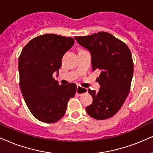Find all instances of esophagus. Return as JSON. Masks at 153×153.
I'll list each match as a JSON object with an SVG mask.
<instances>
[{
  "label": "esophagus",
  "instance_id": "34e87169",
  "mask_svg": "<svg viewBox=\"0 0 153 153\" xmlns=\"http://www.w3.org/2000/svg\"><path fill=\"white\" fill-rule=\"evenodd\" d=\"M87 91H88L87 88L82 87V86H79V85L77 86V87H76V94H78L79 96H81V95H82V94L87 93Z\"/></svg>",
  "mask_w": 153,
  "mask_h": 153
}]
</instances>
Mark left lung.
I'll return each instance as SVG.
<instances>
[{
    "label": "left lung",
    "instance_id": "obj_1",
    "mask_svg": "<svg viewBox=\"0 0 153 153\" xmlns=\"http://www.w3.org/2000/svg\"><path fill=\"white\" fill-rule=\"evenodd\" d=\"M76 42L90 52L92 69H99V91L88 90L93 97L86 113L97 120L111 118L119 111L128 95L133 62L128 47L114 35L99 32L88 36H75Z\"/></svg>",
    "mask_w": 153,
    "mask_h": 153
}]
</instances>
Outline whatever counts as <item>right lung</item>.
Here are the masks:
<instances>
[{
  "instance_id": "right-lung-1",
  "label": "right lung",
  "mask_w": 153,
  "mask_h": 153,
  "mask_svg": "<svg viewBox=\"0 0 153 153\" xmlns=\"http://www.w3.org/2000/svg\"><path fill=\"white\" fill-rule=\"evenodd\" d=\"M74 44L72 37L45 34L22 49L18 61L20 89L29 110L40 121L53 123L62 118L69 99L76 94L74 83L60 85L53 78Z\"/></svg>"
}]
</instances>
